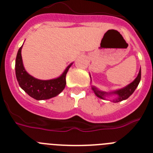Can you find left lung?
<instances>
[{"mask_svg":"<svg viewBox=\"0 0 153 153\" xmlns=\"http://www.w3.org/2000/svg\"><path fill=\"white\" fill-rule=\"evenodd\" d=\"M140 79H141V69H140V71H139V74H138V76H136V79L132 81V83H130L129 84L123 88L119 89V90H114V91L111 92H105L102 91V90H100L98 88H97L96 86H92V90L94 92L95 95L97 96V97L102 99V100H106V97H108V96L116 95L117 97L115 99H113V100H112V102H120V101L125 100L128 99L131 95H132V93H133V92H134L135 90L136 89V87L138 86V85H139V83H140Z\"/></svg>","mask_w":153,"mask_h":153,"instance_id":"8db88e82","label":"left lung"}]
</instances>
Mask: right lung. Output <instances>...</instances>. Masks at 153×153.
<instances>
[{"instance_id":"obj_1","label":"right lung","mask_w":153,"mask_h":153,"mask_svg":"<svg viewBox=\"0 0 153 153\" xmlns=\"http://www.w3.org/2000/svg\"><path fill=\"white\" fill-rule=\"evenodd\" d=\"M22 47L23 45L18 50L15 61L16 77L21 88L36 100H48L59 95L66 86V75L73 63L65 69L60 76L55 79L47 80L36 79L30 75L24 68L21 56Z\"/></svg>"}]
</instances>
